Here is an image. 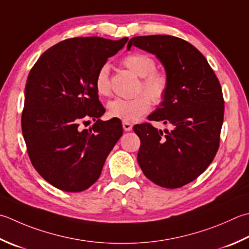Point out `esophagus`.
<instances>
[{
  "mask_svg": "<svg viewBox=\"0 0 249 249\" xmlns=\"http://www.w3.org/2000/svg\"><path fill=\"white\" fill-rule=\"evenodd\" d=\"M123 128L125 131H129L133 129V124L129 123L127 121H123Z\"/></svg>",
  "mask_w": 249,
  "mask_h": 249,
  "instance_id": "esophagus-1",
  "label": "esophagus"
}]
</instances>
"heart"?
I'll return each mask as SVG.
<instances>
[{
  "label": "heart",
  "mask_w": 249,
  "mask_h": 249,
  "mask_svg": "<svg viewBox=\"0 0 249 249\" xmlns=\"http://www.w3.org/2000/svg\"><path fill=\"white\" fill-rule=\"evenodd\" d=\"M122 65L141 77L138 91H143L130 99L116 98L109 102L108 113L112 118L123 121H136L150 110L151 100L160 104L168 90V76L157 70V63L152 57L142 53H129L122 60ZM95 89L100 96L110 95L109 68L102 66L95 77Z\"/></svg>",
  "instance_id": "1"
}]
</instances>
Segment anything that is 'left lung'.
I'll use <instances>...</instances> for the list:
<instances>
[{"instance_id": "8db88e82", "label": "left lung", "mask_w": 249, "mask_h": 249, "mask_svg": "<svg viewBox=\"0 0 249 249\" xmlns=\"http://www.w3.org/2000/svg\"><path fill=\"white\" fill-rule=\"evenodd\" d=\"M163 63L168 90L150 121L168 124L158 130L150 123L134 126L140 138L137 160L144 176L160 187L176 189L193 181L213 162L220 143L225 113L220 83L197 48L172 36L130 38Z\"/></svg>"}]
</instances>
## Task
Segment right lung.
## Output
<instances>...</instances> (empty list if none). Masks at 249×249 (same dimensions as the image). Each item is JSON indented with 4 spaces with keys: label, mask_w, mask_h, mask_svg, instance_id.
<instances>
[{
    "label": "right lung",
    "mask_w": 249,
    "mask_h": 249,
    "mask_svg": "<svg viewBox=\"0 0 249 249\" xmlns=\"http://www.w3.org/2000/svg\"><path fill=\"white\" fill-rule=\"evenodd\" d=\"M127 41L68 38L42 53L29 73L22 135L33 167L57 189L81 192L94 184L123 134L119 119H99L106 109L95 89V77ZM90 118L94 125L82 130L81 124Z\"/></svg>",
    "instance_id": "1"
}]
</instances>
